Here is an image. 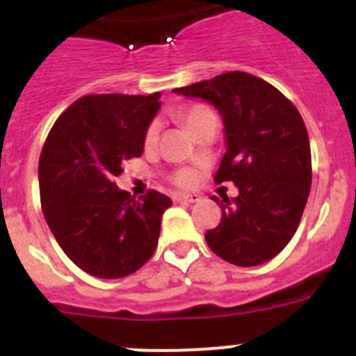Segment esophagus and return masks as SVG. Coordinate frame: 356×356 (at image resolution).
<instances>
[{
    "label": "esophagus",
    "instance_id": "obj_1",
    "mask_svg": "<svg viewBox=\"0 0 356 356\" xmlns=\"http://www.w3.org/2000/svg\"><path fill=\"white\" fill-rule=\"evenodd\" d=\"M176 201H181V203H197L201 200L200 194H176Z\"/></svg>",
    "mask_w": 356,
    "mask_h": 356
}]
</instances>
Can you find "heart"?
I'll return each mask as SVG.
<instances>
[{"label":"heart","mask_w":356,"mask_h":356,"mask_svg":"<svg viewBox=\"0 0 356 356\" xmlns=\"http://www.w3.org/2000/svg\"><path fill=\"white\" fill-rule=\"evenodd\" d=\"M209 114H212V112H210L209 108H205V106H200V105L191 106V108H188L187 112L184 114V121H185V124L188 127V130H191V128H193L194 124L200 121V119H203L205 115H209ZM159 134H160V122L153 121L149 127H147L146 135H144V143H146L147 147L153 146V144L159 140ZM176 181L181 185H191L194 181V172L188 171V169H184V171L176 172Z\"/></svg>","instance_id":"b5f03b06"}]
</instances>
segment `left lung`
<instances>
[{"label": "left lung", "mask_w": 356, "mask_h": 356, "mask_svg": "<svg viewBox=\"0 0 356 356\" xmlns=\"http://www.w3.org/2000/svg\"><path fill=\"white\" fill-rule=\"evenodd\" d=\"M219 112L226 153L216 181H234L237 197L217 200L222 217L205 235L222 260L253 267L275 259L300 226L312 184V156L300 112L271 83L232 71L175 89Z\"/></svg>", "instance_id": "1"}]
</instances>
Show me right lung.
I'll use <instances>...</instances> for the list:
<instances>
[{
    "label": "right lung",
    "mask_w": 356,
    "mask_h": 356,
    "mask_svg": "<svg viewBox=\"0 0 356 356\" xmlns=\"http://www.w3.org/2000/svg\"><path fill=\"white\" fill-rule=\"evenodd\" d=\"M159 99L160 92L85 96L56 119L44 143L39 187L46 222L69 259L96 278L140 269L172 205L159 191L137 201L114 184L122 160L143 155Z\"/></svg>",
    "instance_id": "obj_1"
}]
</instances>
